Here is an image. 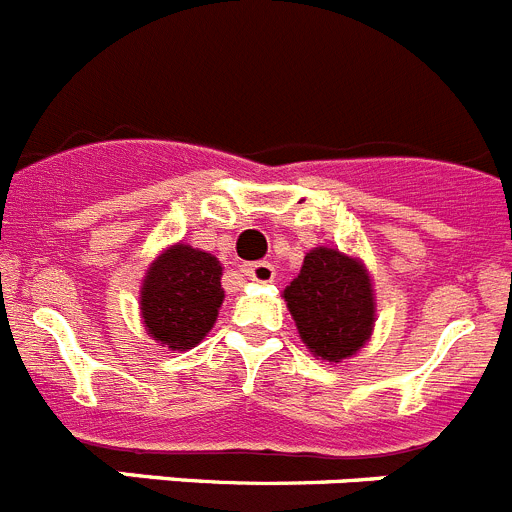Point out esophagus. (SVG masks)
<instances>
[{
    "label": "esophagus",
    "instance_id": "34e87169",
    "mask_svg": "<svg viewBox=\"0 0 512 512\" xmlns=\"http://www.w3.org/2000/svg\"><path fill=\"white\" fill-rule=\"evenodd\" d=\"M242 273L255 283H273L275 280V267L270 262H250V265L242 267Z\"/></svg>",
    "mask_w": 512,
    "mask_h": 512
}]
</instances>
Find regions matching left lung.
I'll return each mask as SVG.
<instances>
[{"mask_svg":"<svg viewBox=\"0 0 512 512\" xmlns=\"http://www.w3.org/2000/svg\"><path fill=\"white\" fill-rule=\"evenodd\" d=\"M303 344L316 357L339 362L370 339L375 298L365 267L354 257L316 247L303 257L298 278L285 288Z\"/></svg>","mask_w":512,"mask_h":512,"instance_id":"8db88e82","label":"left lung"}]
</instances>
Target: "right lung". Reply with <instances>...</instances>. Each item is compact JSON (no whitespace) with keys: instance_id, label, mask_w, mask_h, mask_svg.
Segmentation results:
<instances>
[{"instance_id":"right-lung-1","label":"right lung","mask_w":512,"mask_h":512,"mask_svg":"<svg viewBox=\"0 0 512 512\" xmlns=\"http://www.w3.org/2000/svg\"><path fill=\"white\" fill-rule=\"evenodd\" d=\"M224 301L222 265L214 255L176 245L147 270L142 319L168 349H191L209 334Z\"/></svg>"}]
</instances>
